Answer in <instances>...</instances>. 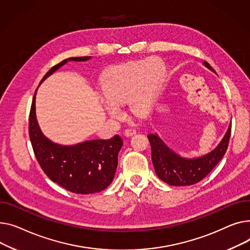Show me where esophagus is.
Returning <instances> with one entry per match:
<instances>
[{"label": "esophagus", "mask_w": 250, "mask_h": 250, "mask_svg": "<svg viewBox=\"0 0 250 250\" xmlns=\"http://www.w3.org/2000/svg\"><path fill=\"white\" fill-rule=\"evenodd\" d=\"M124 134H125V136L130 137L132 135H135L136 134V130L135 129H126L125 132H124Z\"/></svg>", "instance_id": "34e87169"}]
</instances>
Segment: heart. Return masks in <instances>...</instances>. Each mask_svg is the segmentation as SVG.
<instances>
[{
    "mask_svg": "<svg viewBox=\"0 0 250 250\" xmlns=\"http://www.w3.org/2000/svg\"><path fill=\"white\" fill-rule=\"evenodd\" d=\"M166 67L155 57L146 61L129 62L108 70L102 78L101 91L106 111L113 116L120 114L117 106L128 102L130 112L135 116L149 113L163 89Z\"/></svg>",
    "mask_w": 250,
    "mask_h": 250,
    "instance_id": "b5f03b06",
    "label": "heart"
}]
</instances>
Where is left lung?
I'll list each match as a JSON object with an SVG mask.
<instances>
[{
  "label": "left lung",
  "mask_w": 250,
  "mask_h": 250,
  "mask_svg": "<svg viewBox=\"0 0 250 250\" xmlns=\"http://www.w3.org/2000/svg\"><path fill=\"white\" fill-rule=\"evenodd\" d=\"M205 67L215 72L214 68L203 62ZM231 133V123L222 140L207 154L188 158L179 155L165 143L157 133L148 134L151 146V160L157 177L170 186H190L199 183L218 165L224 156Z\"/></svg>",
  "instance_id": "1"
}]
</instances>
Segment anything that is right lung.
Listing matches in <instances>:
<instances>
[{
  "label": "right lung",
  "mask_w": 250,
  "mask_h": 250,
  "mask_svg": "<svg viewBox=\"0 0 250 250\" xmlns=\"http://www.w3.org/2000/svg\"><path fill=\"white\" fill-rule=\"evenodd\" d=\"M91 56L69 57L51 67L40 84L68 62H86ZM39 84V85H40ZM35 91L30 116L29 136L43 171L54 183L75 194H94L107 188L113 182L118 154L123 146L119 135L111 139L85 140L73 145L58 144L47 138L41 131L36 117Z\"/></svg>",
  "instance_id": "obj_1"
}]
</instances>
